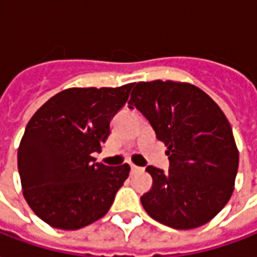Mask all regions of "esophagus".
Masks as SVG:
<instances>
[{
    "label": "esophagus",
    "instance_id": "esophagus-1",
    "mask_svg": "<svg viewBox=\"0 0 257 257\" xmlns=\"http://www.w3.org/2000/svg\"><path fill=\"white\" fill-rule=\"evenodd\" d=\"M140 170H143L142 167L136 166L134 163H131V173H136V172H140Z\"/></svg>",
    "mask_w": 257,
    "mask_h": 257
}]
</instances>
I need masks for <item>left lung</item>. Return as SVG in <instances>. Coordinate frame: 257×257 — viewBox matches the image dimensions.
Masks as SVG:
<instances>
[{
    "label": "left lung",
    "mask_w": 257,
    "mask_h": 257,
    "mask_svg": "<svg viewBox=\"0 0 257 257\" xmlns=\"http://www.w3.org/2000/svg\"><path fill=\"white\" fill-rule=\"evenodd\" d=\"M129 109L143 114L167 147L170 169L147 166L153 188L140 197L153 219L173 229L210 222L231 197L238 150L229 121L199 87L172 80L140 81Z\"/></svg>",
    "instance_id": "left-lung-1"
}]
</instances>
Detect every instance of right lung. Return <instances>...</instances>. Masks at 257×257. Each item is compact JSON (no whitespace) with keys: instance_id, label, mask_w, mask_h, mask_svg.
I'll return each mask as SVG.
<instances>
[{"instance_id":"obj_1","label":"right lung","mask_w":257,"mask_h":257,"mask_svg":"<svg viewBox=\"0 0 257 257\" xmlns=\"http://www.w3.org/2000/svg\"><path fill=\"white\" fill-rule=\"evenodd\" d=\"M135 83L117 88H68L37 110L17 151L24 199L51 227L77 230L106 215L128 178V163L110 167L92 157Z\"/></svg>"}]
</instances>
